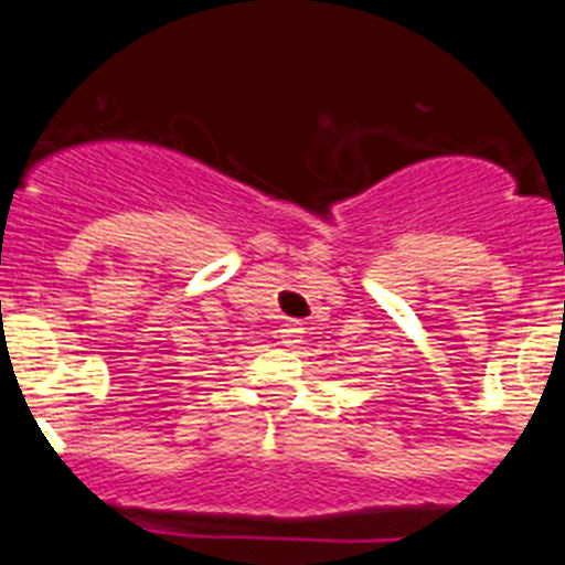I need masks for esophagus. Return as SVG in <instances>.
Wrapping results in <instances>:
<instances>
[{"label":"esophagus","mask_w":565,"mask_h":565,"mask_svg":"<svg viewBox=\"0 0 565 565\" xmlns=\"http://www.w3.org/2000/svg\"><path fill=\"white\" fill-rule=\"evenodd\" d=\"M301 338H303V327L298 323V320H287V323H281V329H278V340H281L284 345L301 343Z\"/></svg>","instance_id":"1"}]
</instances>
